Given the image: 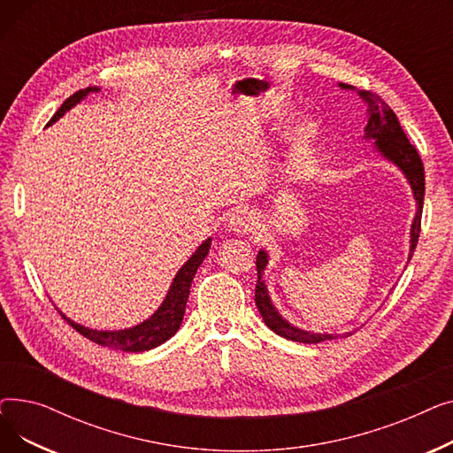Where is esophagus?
<instances>
[{
	"instance_id": "obj_1",
	"label": "esophagus",
	"mask_w": 453,
	"mask_h": 453,
	"mask_svg": "<svg viewBox=\"0 0 453 453\" xmlns=\"http://www.w3.org/2000/svg\"><path fill=\"white\" fill-rule=\"evenodd\" d=\"M227 227L234 233H250L255 226V217L253 212L248 207H236L229 212V217L226 220Z\"/></svg>"
}]
</instances>
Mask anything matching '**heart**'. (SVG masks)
Wrapping results in <instances>:
<instances>
[{"label":"heart","mask_w":453,"mask_h":453,"mask_svg":"<svg viewBox=\"0 0 453 453\" xmlns=\"http://www.w3.org/2000/svg\"><path fill=\"white\" fill-rule=\"evenodd\" d=\"M312 130H314V128H312V123H304V125L301 127V134H303V135L312 134Z\"/></svg>","instance_id":"b5f03b06"}]
</instances>
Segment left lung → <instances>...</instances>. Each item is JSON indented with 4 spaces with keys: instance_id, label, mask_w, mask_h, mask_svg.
I'll return each instance as SVG.
<instances>
[{
    "instance_id": "8db88e82",
    "label": "left lung",
    "mask_w": 453,
    "mask_h": 453,
    "mask_svg": "<svg viewBox=\"0 0 453 453\" xmlns=\"http://www.w3.org/2000/svg\"><path fill=\"white\" fill-rule=\"evenodd\" d=\"M342 88H350L347 84H340ZM360 97L367 103V111H369V123L365 127V137H372L376 139V147L378 150L382 152L388 159H391L395 165H398L402 173L406 174V178L411 183L413 195L417 200V214L415 220L411 226V248H410V258L417 248L418 242V234H420V220H422V205H424V188H426V181H424V165L422 159L417 152V149L411 145L406 132L402 130L398 119L395 115V111L389 108V104L384 103V99H380L376 93L369 91V89H360ZM257 287H255V303L260 316H263L265 323L275 332V334L292 340V342H299V343H319V342H326V340H334L338 336L332 334H314V332H304L301 328L292 326L290 323L284 321L279 312L273 308L270 297H268V290L266 284L263 280V272L268 265V255L265 251H258L257 255ZM347 334H352V332H347ZM345 338V336H343Z\"/></svg>"
}]
</instances>
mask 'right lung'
Listing matches in <instances>:
<instances>
[{"label":"right lung","mask_w":453,"mask_h":453,"mask_svg":"<svg viewBox=\"0 0 453 453\" xmlns=\"http://www.w3.org/2000/svg\"><path fill=\"white\" fill-rule=\"evenodd\" d=\"M97 91V88H86V89H79L75 91L71 97H67L64 101V104L58 108V111L51 117V121L47 125L55 123L57 119H60L69 108H73L81 99H84L88 93ZM211 248V239H207L198 250L196 253L187 260V265L178 272L173 287L166 294L163 304L159 306V311L147 321H142L141 325L128 328V330H119V332H103V330H91L86 326H81L77 323H73L71 319H67L65 316H62L71 326H73L79 334H82L84 338H88L89 342H95L101 347H110V349H119V350H128V352H142V350H150L157 345H161L163 342L169 340L171 336H174L183 314H185V304L188 299V290H190V282H193L196 270L200 268V265L203 263L205 255L209 253Z\"/></svg>","instance_id":"right-lung-1"}]
</instances>
